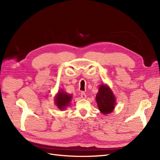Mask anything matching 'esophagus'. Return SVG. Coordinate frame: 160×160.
Returning a JSON list of instances; mask_svg holds the SVG:
<instances>
[{"mask_svg": "<svg viewBox=\"0 0 160 160\" xmlns=\"http://www.w3.org/2000/svg\"><path fill=\"white\" fill-rule=\"evenodd\" d=\"M86 97H87V95H86L85 92H81V98L82 99H85V98H86Z\"/></svg>", "mask_w": 160, "mask_h": 160, "instance_id": "34e87169", "label": "esophagus"}]
</instances>
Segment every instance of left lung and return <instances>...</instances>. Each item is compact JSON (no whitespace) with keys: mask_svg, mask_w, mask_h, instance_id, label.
<instances>
[{"mask_svg":"<svg viewBox=\"0 0 160 160\" xmlns=\"http://www.w3.org/2000/svg\"><path fill=\"white\" fill-rule=\"evenodd\" d=\"M96 101L101 113L108 114L112 112L115 105V98L109 87L105 85L99 87V92L96 95Z\"/></svg>","mask_w":160,"mask_h":160,"instance_id":"1","label":"left lung"}]
</instances>
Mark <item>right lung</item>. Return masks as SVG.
Segmentation results:
<instances>
[{
  "label": "right lung",
  "mask_w": 160,
  "mask_h": 160,
  "mask_svg": "<svg viewBox=\"0 0 160 160\" xmlns=\"http://www.w3.org/2000/svg\"><path fill=\"white\" fill-rule=\"evenodd\" d=\"M71 98L72 96L71 95L67 94L62 91L59 92L55 98V103L58 108L64 109L70 103Z\"/></svg>",
  "instance_id": "right-lung-1"
}]
</instances>
